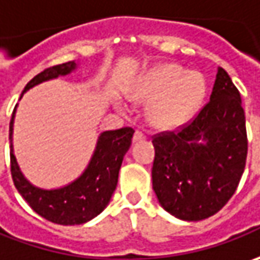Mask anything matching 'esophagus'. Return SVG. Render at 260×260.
I'll return each mask as SVG.
<instances>
[{"label":"esophagus","instance_id":"obj_1","mask_svg":"<svg viewBox=\"0 0 260 260\" xmlns=\"http://www.w3.org/2000/svg\"><path fill=\"white\" fill-rule=\"evenodd\" d=\"M142 139H145V134L141 129L135 131V134H134V142H138V141H142Z\"/></svg>","mask_w":260,"mask_h":260}]
</instances>
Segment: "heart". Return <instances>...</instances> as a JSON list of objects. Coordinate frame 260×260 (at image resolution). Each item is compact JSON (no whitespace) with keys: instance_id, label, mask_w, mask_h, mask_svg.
I'll list each match as a JSON object with an SVG mask.
<instances>
[{"instance_id":"1","label":"heart","mask_w":260,"mask_h":260,"mask_svg":"<svg viewBox=\"0 0 260 260\" xmlns=\"http://www.w3.org/2000/svg\"><path fill=\"white\" fill-rule=\"evenodd\" d=\"M204 94L206 83L202 75L187 73L177 64L152 69L131 90L135 102H152L149 119L158 128L185 123L200 106Z\"/></svg>"}]
</instances>
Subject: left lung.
<instances>
[{"label":"left lung","mask_w":260,"mask_h":260,"mask_svg":"<svg viewBox=\"0 0 260 260\" xmlns=\"http://www.w3.org/2000/svg\"><path fill=\"white\" fill-rule=\"evenodd\" d=\"M152 188L168 213L197 221L216 214L245 171L247 134L242 98L219 68L210 101L175 131L152 137Z\"/></svg>","instance_id":"1"}]
</instances>
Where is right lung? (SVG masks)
I'll return each mask as SVG.
<instances>
[{"label":"right lung","mask_w":260,"mask_h":260,"mask_svg":"<svg viewBox=\"0 0 260 260\" xmlns=\"http://www.w3.org/2000/svg\"><path fill=\"white\" fill-rule=\"evenodd\" d=\"M75 68V61H68L44 69L27 83L24 92L44 80L64 76ZM14 113L15 108L10 122V139L13 137ZM134 132L135 131L132 128L125 126L121 129L105 131L101 134L93 157L85 173L76 181L57 190H41L28 183L15 161L13 145H10V162L14 185L23 196L24 200L28 203V206L41 217L63 226L83 224L102 213L111 200L118 184V175L123 157L132 144Z\"/></svg>","instance_id":"add662e5"}]
</instances>
